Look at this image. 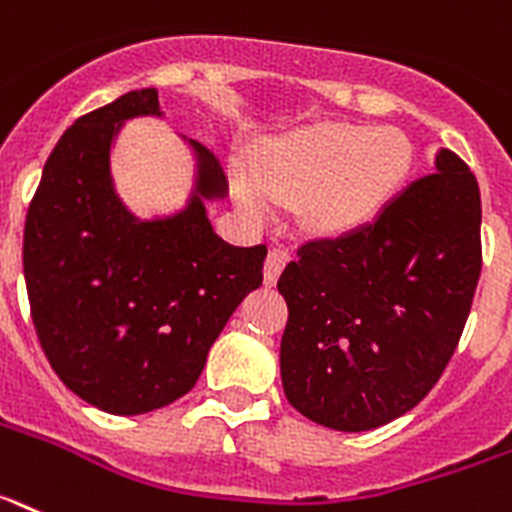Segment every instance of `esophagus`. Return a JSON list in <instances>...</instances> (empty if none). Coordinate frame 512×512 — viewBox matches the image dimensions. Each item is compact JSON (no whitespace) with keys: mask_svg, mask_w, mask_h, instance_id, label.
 <instances>
[{"mask_svg":"<svg viewBox=\"0 0 512 512\" xmlns=\"http://www.w3.org/2000/svg\"><path fill=\"white\" fill-rule=\"evenodd\" d=\"M287 251L285 248H272V251L266 253V261H264V282L266 285H274L279 279V274H282V269H285L287 264Z\"/></svg>","mask_w":512,"mask_h":512,"instance_id":"34e87169","label":"esophagus"}]
</instances>
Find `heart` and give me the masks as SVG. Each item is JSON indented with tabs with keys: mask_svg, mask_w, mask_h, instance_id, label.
Wrapping results in <instances>:
<instances>
[{
	"mask_svg": "<svg viewBox=\"0 0 512 512\" xmlns=\"http://www.w3.org/2000/svg\"><path fill=\"white\" fill-rule=\"evenodd\" d=\"M412 142L399 129L321 124L261 142L251 170L235 168V194L264 214L272 199H300V214L316 230H347L373 217L412 168Z\"/></svg>",
	"mask_w": 512,
	"mask_h": 512,
	"instance_id": "heart-1",
	"label": "heart"
}]
</instances>
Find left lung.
I'll use <instances>...</instances> for the list:
<instances>
[{"label":"left lung","instance_id":"left-lung-1","mask_svg":"<svg viewBox=\"0 0 512 512\" xmlns=\"http://www.w3.org/2000/svg\"><path fill=\"white\" fill-rule=\"evenodd\" d=\"M482 199L451 150L373 222L305 240L277 282L287 300L282 386L342 432L388 425L425 399L464 334L482 274Z\"/></svg>","mask_w":512,"mask_h":512}]
</instances>
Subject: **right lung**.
<instances>
[{
  "instance_id": "obj_1",
  "label": "right lung",
  "mask_w": 512,
  "mask_h": 512,
  "mask_svg": "<svg viewBox=\"0 0 512 512\" xmlns=\"http://www.w3.org/2000/svg\"><path fill=\"white\" fill-rule=\"evenodd\" d=\"M134 116H160L157 90H131L74 121L30 202L23 272L38 342L61 383L108 414H144L189 393L209 347L264 282L266 246H230L202 199L227 194L220 160L191 142L196 194L142 222L113 191L108 155Z\"/></svg>"
}]
</instances>
